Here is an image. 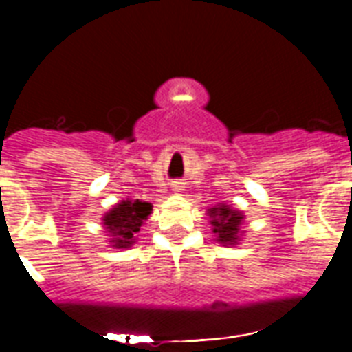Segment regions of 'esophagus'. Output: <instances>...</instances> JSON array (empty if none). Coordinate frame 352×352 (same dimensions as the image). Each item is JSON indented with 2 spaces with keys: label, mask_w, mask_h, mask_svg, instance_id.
I'll return each mask as SVG.
<instances>
[{
  "label": "esophagus",
  "mask_w": 352,
  "mask_h": 352,
  "mask_svg": "<svg viewBox=\"0 0 352 352\" xmlns=\"http://www.w3.org/2000/svg\"><path fill=\"white\" fill-rule=\"evenodd\" d=\"M171 192L177 193V195H181V193L184 192V182H173V184H171Z\"/></svg>",
  "instance_id": "obj_1"
}]
</instances>
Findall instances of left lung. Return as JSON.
I'll list each match as a JSON object with an SVG mask.
<instances>
[{
	"label": "left lung",
	"mask_w": 352,
	"mask_h": 352,
	"mask_svg": "<svg viewBox=\"0 0 352 352\" xmlns=\"http://www.w3.org/2000/svg\"><path fill=\"white\" fill-rule=\"evenodd\" d=\"M208 217L212 234L219 245H239L241 237L245 235V230H243L245 215H243V212L232 208L230 204L221 203L214 208H208Z\"/></svg>",
	"instance_id": "obj_1"
}]
</instances>
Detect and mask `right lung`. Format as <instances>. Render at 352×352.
I'll use <instances>...</instances> for the list:
<instances>
[{"label": "right lung", "mask_w": 352, "mask_h": 352, "mask_svg": "<svg viewBox=\"0 0 352 352\" xmlns=\"http://www.w3.org/2000/svg\"><path fill=\"white\" fill-rule=\"evenodd\" d=\"M153 212L151 203L146 201H120L113 206L109 212L102 217L104 230L107 232L109 245L113 248H129L137 243V234L140 232V226L148 221V217Z\"/></svg>", "instance_id": "add662e5"}]
</instances>
